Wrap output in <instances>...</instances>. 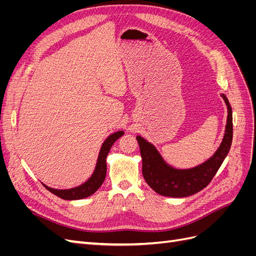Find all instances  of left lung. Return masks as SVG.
<instances>
[{"mask_svg":"<svg viewBox=\"0 0 256 256\" xmlns=\"http://www.w3.org/2000/svg\"><path fill=\"white\" fill-rule=\"evenodd\" d=\"M228 106V120L222 143L212 157L192 168L178 170L168 166L152 144L138 136L142 157V173L147 184L160 196L184 198L203 190L218 172L230 152L233 140V115L226 96L221 94Z\"/></svg>","mask_w":256,"mask_h":256,"instance_id":"left-lung-1","label":"left lung"}]
</instances>
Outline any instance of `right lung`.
<instances>
[{
    "label": "right lung",
    "instance_id": "obj_1",
    "mask_svg": "<svg viewBox=\"0 0 256 256\" xmlns=\"http://www.w3.org/2000/svg\"><path fill=\"white\" fill-rule=\"evenodd\" d=\"M122 134H124V131H118V132H114L106 138V140L104 142L102 148H100L95 171L84 184L78 186V187H74L72 189H66V190L53 189L46 184H44V187L47 190H49L51 193H53V194H56V196L63 198V200H81V198H85L92 194H94V193L99 189L100 186L102 184L104 178H106V158L108 156V154H109L114 142L118 140V138H120Z\"/></svg>",
    "mask_w": 256,
    "mask_h": 256
}]
</instances>
